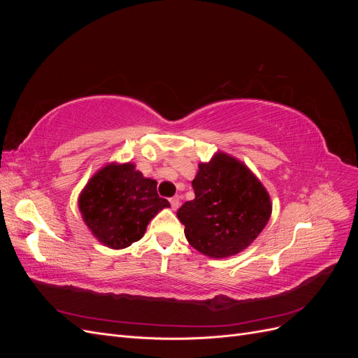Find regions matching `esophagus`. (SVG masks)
Segmentation results:
<instances>
[{"label": "esophagus", "mask_w": 358, "mask_h": 358, "mask_svg": "<svg viewBox=\"0 0 358 358\" xmlns=\"http://www.w3.org/2000/svg\"><path fill=\"white\" fill-rule=\"evenodd\" d=\"M169 201H170V206H171V209L173 210H176L178 208H179V203H180V200H179V197L176 196V197H171V199H169Z\"/></svg>", "instance_id": "34e87169"}]
</instances>
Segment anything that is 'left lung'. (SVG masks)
I'll list each match as a JSON object with an SVG mask.
<instances>
[{
	"label": "left lung",
	"instance_id": "obj_1",
	"mask_svg": "<svg viewBox=\"0 0 358 358\" xmlns=\"http://www.w3.org/2000/svg\"><path fill=\"white\" fill-rule=\"evenodd\" d=\"M192 188L196 199L180 206L178 218L189 245L212 258L243 251L272 213L262 182L230 155L216 154L210 162H201Z\"/></svg>",
	"mask_w": 358,
	"mask_h": 358
}]
</instances>
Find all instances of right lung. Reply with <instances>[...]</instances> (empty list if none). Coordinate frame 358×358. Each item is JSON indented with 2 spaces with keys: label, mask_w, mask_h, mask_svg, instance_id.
Wrapping results in <instances>:
<instances>
[{
  "label": "right lung",
  "mask_w": 358,
  "mask_h": 358,
  "mask_svg": "<svg viewBox=\"0 0 358 358\" xmlns=\"http://www.w3.org/2000/svg\"><path fill=\"white\" fill-rule=\"evenodd\" d=\"M169 206L158 196L157 182L143 178L129 162L101 169L79 197L83 221L96 239L112 249L142 239L149 221Z\"/></svg>",
  "instance_id": "add662e5"
}]
</instances>
